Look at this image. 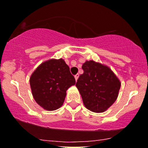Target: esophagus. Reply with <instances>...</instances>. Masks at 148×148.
<instances>
[{"label":"esophagus","instance_id":"esophagus-1","mask_svg":"<svg viewBox=\"0 0 148 148\" xmlns=\"http://www.w3.org/2000/svg\"><path fill=\"white\" fill-rule=\"evenodd\" d=\"M79 74H76L75 76H74V78H75V79H76V81H77V79H78V78H79Z\"/></svg>","mask_w":148,"mask_h":148}]
</instances>
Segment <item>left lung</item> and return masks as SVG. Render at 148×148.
<instances>
[{
    "mask_svg": "<svg viewBox=\"0 0 148 148\" xmlns=\"http://www.w3.org/2000/svg\"><path fill=\"white\" fill-rule=\"evenodd\" d=\"M82 68L84 73L76 86L84 106L92 112H104L117 99L119 79L109 67L94 61H87Z\"/></svg>",
    "mask_w": 148,
    "mask_h": 148,
    "instance_id": "8db88e82",
    "label": "left lung"
}]
</instances>
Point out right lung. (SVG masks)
Instances as JSON below:
<instances>
[{
    "label": "right lung",
    "mask_w": 148,
    "mask_h": 148,
    "mask_svg": "<svg viewBox=\"0 0 148 148\" xmlns=\"http://www.w3.org/2000/svg\"><path fill=\"white\" fill-rule=\"evenodd\" d=\"M34 100L47 110H55L64 103L66 90L76 83L64 59H50L42 63L29 78Z\"/></svg>",
    "instance_id": "right-lung-1"
}]
</instances>
